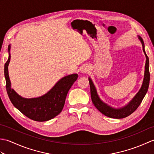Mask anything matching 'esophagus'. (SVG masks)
Here are the masks:
<instances>
[{
	"mask_svg": "<svg viewBox=\"0 0 154 154\" xmlns=\"http://www.w3.org/2000/svg\"><path fill=\"white\" fill-rule=\"evenodd\" d=\"M89 65H83L82 67H81V73H83V74H85V73H87L88 71H89Z\"/></svg>",
	"mask_w": 154,
	"mask_h": 154,
	"instance_id": "esophagus-1",
	"label": "esophagus"
}]
</instances>
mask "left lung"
Listing matches in <instances>:
<instances>
[{"instance_id": "8db88e82", "label": "left lung", "mask_w": 154, "mask_h": 154, "mask_svg": "<svg viewBox=\"0 0 154 154\" xmlns=\"http://www.w3.org/2000/svg\"><path fill=\"white\" fill-rule=\"evenodd\" d=\"M138 40L140 41L142 45L143 51L146 56V64L144 70V76H143V83L139 91L133 97V99L130 102L126 104L125 106L120 108H114L105 103L100 99L95 86L93 82L91 77H89V85L91 88V96L92 102L94 106L99 110L100 112L109 118L112 119H123L129 116L133 113L137 109L140 104H141L146 94L148 92L149 84V58L146 55L145 51V45L142 38L140 36H138Z\"/></svg>"}]
</instances>
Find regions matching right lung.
I'll return each instance as SVG.
<instances>
[{
  "instance_id": "add662e5",
  "label": "right lung",
  "mask_w": 154,
  "mask_h": 154,
  "mask_svg": "<svg viewBox=\"0 0 154 154\" xmlns=\"http://www.w3.org/2000/svg\"><path fill=\"white\" fill-rule=\"evenodd\" d=\"M11 48L9 45L8 59L5 65V77L6 91L11 103L23 114L33 120L44 122L54 119L63 109L68 91L77 80L78 75L73 73L62 77L48 93L41 97L31 99L22 97L11 88L8 75Z\"/></svg>"
}]
</instances>
